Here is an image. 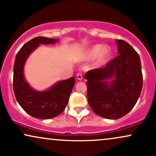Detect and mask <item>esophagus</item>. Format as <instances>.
Masks as SVG:
<instances>
[{"mask_svg":"<svg viewBox=\"0 0 156 156\" xmlns=\"http://www.w3.org/2000/svg\"><path fill=\"white\" fill-rule=\"evenodd\" d=\"M76 78H77V80H82V74H80V73H78V74H76Z\"/></svg>","mask_w":156,"mask_h":156,"instance_id":"obj_1","label":"esophagus"}]
</instances>
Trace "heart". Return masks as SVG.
Masks as SVG:
<instances>
[{
    "mask_svg": "<svg viewBox=\"0 0 156 156\" xmlns=\"http://www.w3.org/2000/svg\"><path fill=\"white\" fill-rule=\"evenodd\" d=\"M111 55V50L109 46L96 44L84 49L80 55V58L84 61L95 58V66H101L108 62Z\"/></svg>",
    "mask_w": 156,
    "mask_h": 156,
    "instance_id": "1",
    "label": "heart"
}]
</instances>
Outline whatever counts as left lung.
I'll list each match as a JSON object with an SVG mask.
<instances>
[{"instance_id": "8db88e82", "label": "left lung", "mask_w": 156, "mask_h": 156, "mask_svg": "<svg viewBox=\"0 0 156 156\" xmlns=\"http://www.w3.org/2000/svg\"><path fill=\"white\" fill-rule=\"evenodd\" d=\"M117 57L104 68L84 74L87 101L92 110L103 118L120 119L135 105L143 88L140 55L126 41L116 40Z\"/></svg>"}]
</instances>
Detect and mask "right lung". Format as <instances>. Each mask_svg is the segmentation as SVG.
I'll use <instances>...</instances> for the list:
<instances>
[{"label": "right lung", "mask_w": 156, "mask_h": 156, "mask_svg": "<svg viewBox=\"0 0 156 156\" xmlns=\"http://www.w3.org/2000/svg\"><path fill=\"white\" fill-rule=\"evenodd\" d=\"M58 39L37 37L25 43L16 55L13 66V92L19 104L34 118L48 119L64 111L75 83L74 76L58 81L48 89L40 91L32 88L24 76V66L30 54L40 45H50Z\"/></svg>", "instance_id": "1"}]
</instances>
